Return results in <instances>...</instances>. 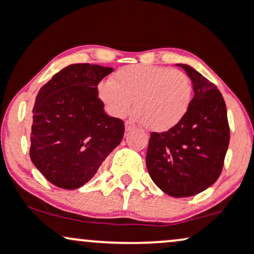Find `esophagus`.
I'll return each mask as SVG.
<instances>
[{
  "instance_id": "obj_1",
  "label": "esophagus",
  "mask_w": 254,
  "mask_h": 254,
  "mask_svg": "<svg viewBox=\"0 0 254 254\" xmlns=\"http://www.w3.org/2000/svg\"><path fill=\"white\" fill-rule=\"evenodd\" d=\"M132 129H133V125L131 124L130 122H127V123H125V131H130Z\"/></svg>"
}]
</instances>
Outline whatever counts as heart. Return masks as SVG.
<instances>
[{"mask_svg":"<svg viewBox=\"0 0 254 254\" xmlns=\"http://www.w3.org/2000/svg\"><path fill=\"white\" fill-rule=\"evenodd\" d=\"M98 95L111 116L123 118L133 107L148 129L167 131L188 113L192 82L185 72L167 66L136 64L121 68L112 80L98 86Z\"/></svg>","mask_w":254,"mask_h":254,"instance_id":"b5f03b06","label":"heart"}]
</instances>
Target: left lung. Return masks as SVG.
Masks as SVG:
<instances>
[{"instance_id":"1","label":"left lung","mask_w":254,"mask_h":254,"mask_svg":"<svg viewBox=\"0 0 254 254\" xmlns=\"http://www.w3.org/2000/svg\"><path fill=\"white\" fill-rule=\"evenodd\" d=\"M193 98L179 124L151 132L145 164L153 182L172 197H190L206 190L220 177L229 144V125L222 94L188 64Z\"/></svg>"}]
</instances>
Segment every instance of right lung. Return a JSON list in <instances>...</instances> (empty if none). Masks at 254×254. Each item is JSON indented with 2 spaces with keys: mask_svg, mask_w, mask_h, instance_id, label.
<instances>
[{
  "mask_svg": "<svg viewBox=\"0 0 254 254\" xmlns=\"http://www.w3.org/2000/svg\"><path fill=\"white\" fill-rule=\"evenodd\" d=\"M112 71L98 64H70L38 92L30 156L57 188L75 190L88 183L123 139V121L107 116L98 98V83Z\"/></svg>",
  "mask_w": 254,
  "mask_h": 254,
  "instance_id": "obj_1",
  "label": "right lung"
}]
</instances>
